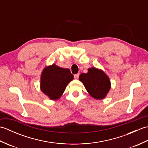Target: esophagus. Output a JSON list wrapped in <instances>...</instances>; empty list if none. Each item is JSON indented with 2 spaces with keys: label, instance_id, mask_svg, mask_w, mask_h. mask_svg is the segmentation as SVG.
<instances>
[{
  "label": "esophagus",
  "instance_id": "34e87169",
  "mask_svg": "<svg viewBox=\"0 0 148 148\" xmlns=\"http://www.w3.org/2000/svg\"><path fill=\"white\" fill-rule=\"evenodd\" d=\"M74 78L75 79H77L78 77H79V73H77V74H74Z\"/></svg>",
  "mask_w": 148,
  "mask_h": 148
}]
</instances>
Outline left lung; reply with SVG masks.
I'll return each mask as SVG.
<instances>
[{
	"label": "left lung",
	"instance_id": "obj_1",
	"mask_svg": "<svg viewBox=\"0 0 148 148\" xmlns=\"http://www.w3.org/2000/svg\"><path fill=\"white\" fill-rule=\"evenodd\" d=\"M79 79L90 95L95 99L104 98L111 88L109 77L102 71L95 67L89 69L88 73L81 74Z\"/></svg>",
	"mask_w": 148,
	"mask_h": 148
}]
</instances>
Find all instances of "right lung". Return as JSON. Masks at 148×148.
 I'll use <instances>...</instances> for the list:
<instances>
[{"mask_svg": "<svg viewBox=\"0 0 148 148\" xmlns=\"http://www.w3.org/2000/svg\"><path fill=\"white\" fill-rule=\"evenodd\" d=\"M73 78L69 69H63L53 64L46 67L42 72L40 89L50 99L56 100L61 97Z\"/></svg>", "mask_w": 148, "mask_h": 148, "instance_id": "right-lung-1", "label": "right lung"}]
</instances>
